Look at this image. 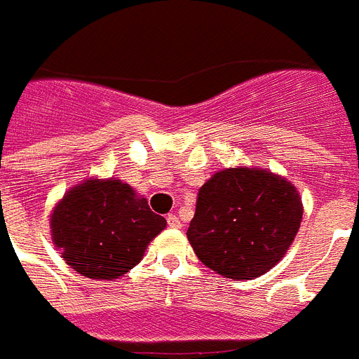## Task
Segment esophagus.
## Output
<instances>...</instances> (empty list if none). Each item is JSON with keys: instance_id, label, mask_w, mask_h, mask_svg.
Here are the masks:
<instances>
[{"instance_id": "34e87169", "label": "esophagus", "mask_w": 359, "mask_h": 359, "mask_svg": "<svg viewBox=\"0 0 359 359\" xmlns=\"http://www.w3.org/2000/svg\"><path fill=\"white\" fill-rule=\"evenodd\" d=\"M168 225H170L171 229H180V226H182V223H180V219L177 217V215L170 214L168 215Z\"/></svg>"}]
</instances>
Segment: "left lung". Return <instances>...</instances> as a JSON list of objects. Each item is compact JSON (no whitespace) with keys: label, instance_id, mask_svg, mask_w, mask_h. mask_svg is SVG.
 Wrapping results in <instances>:
<instances>
[{"label":"left lung","instance_id":"8db88e82","mask_svg":"<svg viewBox=\"0 0 359 359\" xmlns=\"http://www.w3.org/2000/svg\"><path fill=\"white\" fill-rule=\"evenodd\" d=\"M302 212L301 195L280 175L225 168L201 186L186 236L208 269L232 280H255L284 258Z\"/></svg>","mask_w":359,"mask_h":359}]
</instances>
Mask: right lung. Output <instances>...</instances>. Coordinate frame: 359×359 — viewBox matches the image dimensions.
I'll list each match as a JSON object with an SVG mask.
<instances>
[{
    "instance_id": "right-lung-1",
    "label": "right lung",
    "mask_w": 359,
    "mask_h": 359,
    "mask_svg": "<svg viewBox=\"0 0 359 359\" xmlns=\"http://www.w3.org/2000/svg\"><path fill=\"white\" fill-rule=\"evenodd\" d=\"M168 221L116 177H90L64 194L49 215L64 262L92 280H116L138 265Z\"/></svg>"
}]
</instances>
